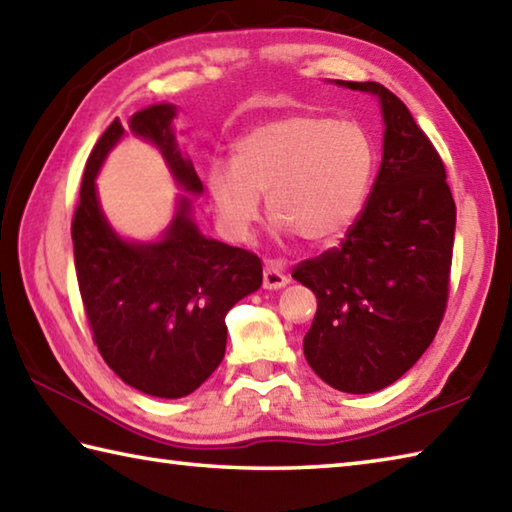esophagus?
Here are the masks:
<instances>
[{
    "label": "esophagus",
    "instance_id": "esophagus-1",
    "mask_svg": "<svg viewBox=\"0 0 512 512\" xmlns=\"http://www.w3.org/2000/svg\"><path fill=\"white\" fill-rule=\"evenodd\" d=\"M289 278L283 274V269L276 263H267L265 265V274H263V287L265 289H281L287 285Z\"/></svg>",
    "mask_w": 512,
    "mask_h": 512
}]
</instances>
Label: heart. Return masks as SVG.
<instances>
[{
  "mask_svg": "<svg viewBox=\"0 0 512 512\" xmlns=\"http://www.w3.org/2000/svg\"><path fill=\"white\" fill-rule=\"evenodd\" d=\"M374 151L350 122L289 115L240 138L234 165L214 162L207 191L218 223L245 240L267 194L269 216L307 245H330L354 225L368 196Z\"/></svg>",
  "mask_w": 512,
  "mask_h": 512,
  "instance_id": "heart-1",
  "label": "heart"
}]
</instances>
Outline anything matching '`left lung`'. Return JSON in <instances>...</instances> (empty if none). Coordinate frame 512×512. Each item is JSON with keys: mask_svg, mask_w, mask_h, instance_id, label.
<instances>
[{"mask_svg": "<svg viewBox=\"0 0 512 512\" xmlns=\"http://www.w3.org/2000/svg\"><path fill=\"white\" fill-rule=\"evenodd\" d=\"M336 84L379 98L381 169L341 245L298 263L292 276L318 301L303 339L307 363L332 388L368 394L406 374L435 339L457 207L441 156L408 106L379 82Z\"/></svg>", "mask_w": 512, "mask_h": 512, "instance_id": "left-lung-1", "label": "left lung"}]
</instances>
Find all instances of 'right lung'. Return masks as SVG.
Masks as SVG:
<instances>
[{
	"label": "right lung",
	"instance_id": "1",
	"mask_svg": "<svg viewBox=\"0 0 512 512\" xmlns=\"http://www.w3.org/2000/svg\"><path fill=\"white\" fill-rule=\"evenodd\" d=\"M173 104H153L129 120L136 136L156 144L173 178L191 194L202 182L178 151ZM124 136L115 118L86 160L71 236L93 343L120 379L144 394L180 399L205 383L225 356V316L263 283L260 258L200 234L182 198L158 243H127L106 223L95 176Z\"/></svg>",
	"mask_w": 512,
	"mask_h": 512
}]
</instances>
